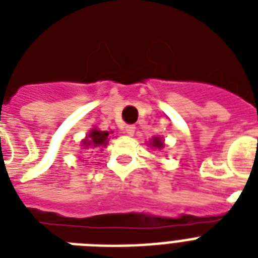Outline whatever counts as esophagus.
<instances>
[{
	"label": "esophagus",
	"mask_w": 258,
	"mask_h": 258,
	"mask_svg": "<svg viewBox=\"0 0 258 258\" xmlns=\"http://www.w3.org/2000/svg\"><path fill=\"white\" fill-rule=\"evenodd\" d=\"M135 130H137V127H135V125H133V124L125 125L124 133L127 134V135H130V137H133L134 134H135Z\"/></svg>",
	"instance_id": "1"
}]
</instances>
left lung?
I'll return each mask as SVG.
<instances>
[{"mask_svg": "<svg viewBox=\"0 0 258 258\" xmlns=\"http://www.w3.org/2000/svg\"><path fill=\"white\" fill-rule=\"evenodd\" d=\"M153 146L154 147H158V149H162V147H163V142H162L159 138H154Z\"/></svg>", "mask_w": 258, "mask_h": 258, "instance_id": "left-lung-1", "label": "left lung"}]
</instances>
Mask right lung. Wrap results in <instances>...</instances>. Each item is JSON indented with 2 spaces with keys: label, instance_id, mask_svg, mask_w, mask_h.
Returning a JSON list of instances; mask_svg holds the SVG:
<instances>
[{
  "label": "right lung",
  "instance_id": "obj_1",
  "mask_svg": "<svg viewBox=\"0 0 258 258\" xmlns=\"http://www.w3.org/2000/svg\"><path fill=\"white\" fill-rule=\"evenodd\" d=\"M107 138H108V133L107 131H99V130H92L88 134V137L84 141L83 145L92 146V147H97V146H105L107 145Z\"/></svg>",
  "mask_w": 258,
  "mask_h": 258
}]
</instances>
